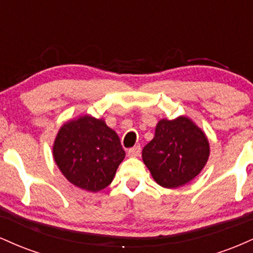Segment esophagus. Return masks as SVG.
I'll use <instances>...</instances> for the list:
<instances>
[{"label":"esophagus","instance_id":"34e87169","mask_svg":"<svg viewBox=\"0 0 253 253\" xmlns=\"http://www.w3.org/2000/svg\"><path fill=\"white\" fill-rule=\"evenodd\" d=\"M141 152V147L140 146H134L132 147V149L128 150V156L129 157H138L140 155Z\"/></svg>","mask_w":253,"mask_h":253}]
</instances>
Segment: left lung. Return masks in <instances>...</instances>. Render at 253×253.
Masks as SVG:
<instances>
[{
	"mask_svg": "<svg viewBox=\"0 0 253 253\" xmlns=\"http://www.w3.org/2000/svg\"><path fill=\"white\" fill-rule=\"evenodd\" d=\"M210 157V143L189 118L162 119L155 138L143 149V161L153 179L164 188L187 184L201 172Z\"/></svg>",
	"mask_w": 253,
	"mask_h": 253,
	"instance_id": "1",
	"label": "left lung"
}]
</instances>
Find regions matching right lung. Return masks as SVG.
<instances>
[{
	"mask_svg": "<svg viewBox=\"0 0 253 253\" xmlns=\"http://www.w3.org/2000/svg\"><path fill=\"white\" fill-rule=\"evenodd\" d=\"M53 158L69 182L96 193L112 183L125 151L118 134L104 120L84 115L60 127Z\"/></svg>",
	"mask_w": 253,
	"mask_h": 253,
	"instance_id": "obj_1",
	"label": "right lung"
}]
</instances>
